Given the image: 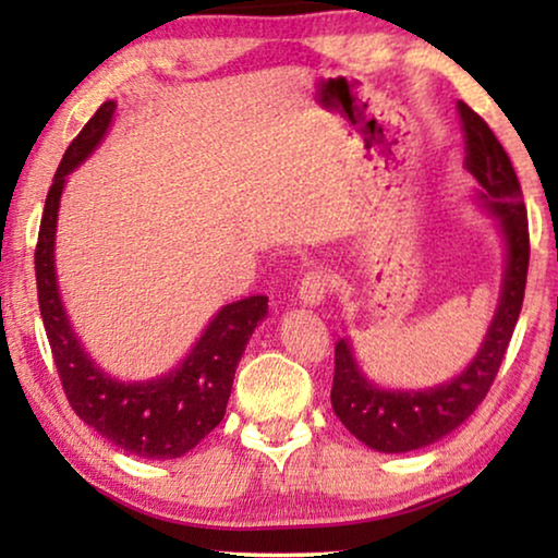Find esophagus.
<instances>
[{"label":"esophagus","mask_w":558,"mask_h":558,"mask_svg":"<svg viewBox=\"0 0 558 558\" xmlns=\"http://www.w3.org/2000/svg\"><path fill=\"white\" fill-rule=\"evenodd\" d=\"M332 292V279L330 274L323 269H312L300 281V300L304 304H319L325 302V296Z\"/></svg>","instance_id":"obj_1"}]
</instances>
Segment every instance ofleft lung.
<instances>
[{"label": "left lung", "instance_id": "1", "mask_svg": "<svg viewBox=\"0 0 558 558\" xmlns=\"http://www.w3.org/2000/svg\"><path fill=\"white\" fill-rule=\"evenodd\" d=\"M464 129V167L477 180V201L498 218L506 239V277L500 304L487 327L475 361L449 384L424 391H386L373 386L355 365L348 340L335 345L332 409L345 429L378 452H411L434 445L470 418L490 391L498 368L513 338L523 307L529 274V216L521 182L498 136L468 104H457Z\"/></svg>", "mask_w": 558, "mask_h": 558}]
</instances>
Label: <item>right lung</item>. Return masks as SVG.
Instances as JSON below:
<instances>
[{
    "label": "right lung",
    "instance_id": "right-lung-1",
    "mask_svg": "<svg viewBox=\"0 0 558 558\" xmlns=\"http://www.w3.org/2000/svg\"><path fill=\"white\" fill-rule=\"evenodd\" d=\"M113 111H117L113 101L101 104V109L88 119V124L65 149L52 178L35 246L37 302H40L43 325L60 384L75 414L124 452L142 460H174L190 452L223 422L235 365L246 350L251 332L266 317L269 296L256 294L226 304L205 327L180 368L162 378L121 384L90 361L60 302L52 251H56L58 208L65 178L98 147Z\"/></svg>",
    "mask_w": 558,
    "mask_h": 558
}]
</instances>
